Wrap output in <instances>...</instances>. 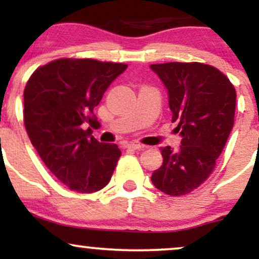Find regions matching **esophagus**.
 Returning a JSON list of instances; mask_svg holds the SVG:
<instances>
[{
  "instance_id": "obj_1",
  "label": "esophagus",
  "mask_w": 259,
  "mask_h": 259,
  "mask_svg": "<svg viewBox=\"0 0 259 259\" xmlns=\"http://www.w3.org/2000/svg\"><path fill=\"white\" fill-rule=\"evenodd\" d=\"M124 147L129 148V150H142L145 146H142V145H140V144H134V142H130V144H126Z\"/></svg>"
}]
</instances>
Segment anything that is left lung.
<instances>
[{
	"label": "left lung",
	"mask_w": 259,
	"mask_h": 259,
	"mask_svg": "<svg viewBox=\"0 0 259 259\" xmlns=\"http://www.w3.org/2000/svg\"><path fill=\"white\" fill-rule=\"evenodd\" d=\"M168 91L179 151L160 148L163 163L151 181L170 196L191 192L209 177L234 126L236 91L227 76L203 63L151 64Z\"/></svg>",
	"instance_id": "1"
}]
</instances>
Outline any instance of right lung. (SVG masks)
Here are the masks:
<instances>
[{"label": "right lung", "mask_w": 259, "mask_h": 259, "mask_svg": "<svg viewBox=\"0 0 259 259\" xmlns=\"http://www.w3.org/2000/svg\"><path fill=\"white\" fill-rule=\"evenodd\" d=\"M126 64L57 59L35 70L24 90V124L47 168L70 190L91 194L111 180L120 157L88 125L100 127L94 108Z\"/></svg>", "instance_id": "1"}]
</instances>
